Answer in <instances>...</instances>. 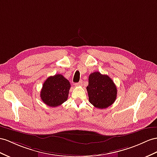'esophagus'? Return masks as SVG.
<instances>
[{"label":"esophagus","instance_id":"esophagus-1","mask_svg":"<svg viewBox=\"0 0 157 157\" xmlns=\"http://www.w3.org/2000/svg\"><path fill=\"white\" fill-rule=\"evenodd\" d=\"M82 83H83L82 81H80V82H78V83H75V86H82Z\"/></svg>","mask_w":157,"mask_h":157}]
</instances>
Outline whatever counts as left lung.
Here are the masks:
<instances>
[{"mask_svg": "<svg viewBox=\"0 0 157 157\" xmlns=\"http://www.w3.org/2000/svg\"><path fill=\"white\" fill-rule=\"evenodd\" d=\"M87 91L89 101L98 109H105L111 105L117 98V87L113 80L99 71L90 75Z\"/></svg>", "mask_w": 157, "mask_h": 157, "instance_id": "1", "label": "left lung"}]
</instances>
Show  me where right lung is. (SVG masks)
I'll return each instance as SVG.
<instances>
[{
	"instance_id": "right-lung-1",
	"label": "right lung",
	"mask_w": 157,
	"mask_h": 157,
	"mask_svg": "<svg viewBox=\"0 0 157 157\" xmlns=\"http://www.w3.org/2000/svg\"><path fill=\"white\" fill-rule=\"evenodd\" d=\"M71 85L61 74L50 76L43 83L40 98L46 105L56 107L67 99Z\"/></svg>"
}]
</instances>
